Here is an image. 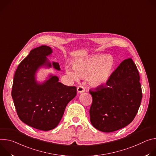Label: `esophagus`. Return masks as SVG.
Returning a JSON list of instances; mask_svg holds the SVG:
<instances>
[{"instance_id": "34e87169", "label": "esophagus", "mask_w": 156, "mask_h": 156, "mask_svg": "<svg viewBox=\"0 0 156 156\" xmlns=\"http://www.w3.org/2000/svg\"><path fill=\"white\" fill-rule=\"evenodd\" d=\"M77 91L78 93H82L85 91V88L83 87H82V86L80 85V86H78V87L77 89Z\"/></svg>"}]
</instances>
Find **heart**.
Instances as JSON below:
<instances>
[{
	"instance_id": "b5f03b06",
	"label": "heart",
	"mask_w": 156,
	"mask_h": 156,
	"mask_svg": "<svg viewBox=\"0 0 156 156\" xmlns=\"http://www.w3.org/2000/svg\"><path fill=\"white\" fill-rule=\"evenodd\" d=\"M116 66V62L113 56L102 55L76 61L73 63L74 71L67 66L66 72L74 80L78 77L89 78L93 87L101 88L111 79Z\"/></svg>"
}]
</instances>
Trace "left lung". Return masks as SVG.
I'll list each match as a JSON object with an SVG mask.
<instances>
[{
  "label": "left lung",
  "instance_id": "obj_1",
  "mask_svg": "<svg viewBox=\"0 0 156 156\" xmlns=\"http://www.w3.org/2000/svg\"><path fill=\"white\" fill-rule=\"evenodd\" d=\"M140 78L131 58L124 60L114 71L108 87L89 90L93 101L90 122L99 131L110 133L132 122L143 97Z\"/></svg>",
  "mask_w": 156,
  "mask_h": 156
}]
</instances>
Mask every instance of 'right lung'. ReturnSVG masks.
I'll list each match as a JSON object with an SVG mask.
<instances>
[{
	"label": "right lung",
	"mask_w": 156,
	"mask_h": 156,
	"mask_svg": "<svg viewBox=\"0 0 156 156\" xmlns=\"http://www.w3.org/2000/svg\"><path fill=\"white\" fill-rule=\"evenodd\" d=\"M53 50L42 45L34 48L20 63L15 71L12 97L17 115L26 125L42 131L55 128L63 116L67 103L77 94L73 86L59 82L50 74L42 82L37 80V73L42 67L52 66L60 71L58 62H49L47 56Z\"/></svg>",
	"instance_id": "right-lung-1"
}]
</instances>
